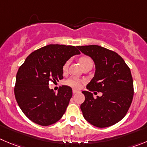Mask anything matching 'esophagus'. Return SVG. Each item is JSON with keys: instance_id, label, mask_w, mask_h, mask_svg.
Returning a JSON list of instances; mask_svg holds the SVG:
<instances>
[{"instance_id": "esophagus-1", "label": "esophagus", "mask_w": 147, "mask_h": 147, "mask_svg": "<svg viewBox=\"0 0 147 147\" xmlns=\"http://www.w3.org/2000/svg\"><path fill=\"white\" fill-rule=\"evenodd\" d=\"M78 92V90H76V89H72V93L73 94H76V93Z\"/></svg>"}]
</instances>
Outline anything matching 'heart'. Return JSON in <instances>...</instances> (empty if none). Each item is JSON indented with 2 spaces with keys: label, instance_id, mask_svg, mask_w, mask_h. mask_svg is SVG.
Returning <instances> with one entry per match:
<instances>
[{
  "label": "heart",
  "instance_id": "obj_1",
  "mask_svg": "<svg viewBox=\"0 0 147 147\" xmlns=\"http://www.w3.org/2000/svg\"><path fill=\"white\" fill-rule=\"evenodd\" d=\"M88 62H92V60H91V59H90V57H82L80 58V63L81 64V65H83V64ZM68 66H69V61H66L64 64V65H63L62 69L64 72L67 70V69H68ZM83 83V80H80V79H78V78H69V79H68V80L65 82L66 85L71 86V87L72 88H79L81 86L82 83Z\"/></svg>",
  "mask_w": 147,
  "mask_h": 147
}]
</instances>
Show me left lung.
<instances>
[{
	"instance_id": "left-lung-1",
	"label": "left lung",
	"mask_w": 147,
	"mask_h": 147,
	"mask_svg": "<svg viewBox=\"0 0 147 147\" xmlns=\"http://www.w3.org/2000/svg\"><path fill=\"white\" fill-rule=\"evenodd\" d=\"M92 59L94 77L83 90L84 102L80 105L84 118L93 125L106 127L118 123L125 116L134 97V83L131 70L116 52L97 45L78 46ZM101 92L94 99L91 91Z\"/></svg>"
}]
</instances>
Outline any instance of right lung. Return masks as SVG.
Masks as SVG:
<instances>
[{
    "mask_svg": "<svg viewBox=\"0 0 147 147\" xmlns=\"http://www.w3.org/2000/svg\"><path fill=\"white\" fill-rule=\"evenodd\" d=\"M80 53L75 46L50 44L30 53L20 66L16 77L15 98L31 121L48 126L61 118L72 96V90L62 86L56 94L49 85L63 79L64 64Z\"/></svg>",
    "mask_w": 147,
    "mask_h": 147,
    "instance_id": "add662e5",
    "label": "right lung"
}]
</instances>
